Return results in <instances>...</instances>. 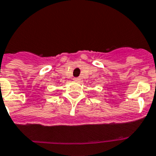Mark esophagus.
<instances>
[{"mask_svg":"<svg viewBox=\"0 0 156 156\" xmlns=\"http://www.w3.org/2000/svg\"><path fill=\"white\" fill-rule=\"evenodd\" d=\"M74 80L76 81V82H78V81L80 80V78H78V77H77V78H74Z\"/></svg>","mask_w":156,"mask_h":156,"instance_id":"obj_1","label":"esophagus"}]
</instances>
